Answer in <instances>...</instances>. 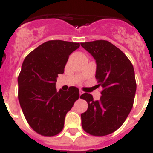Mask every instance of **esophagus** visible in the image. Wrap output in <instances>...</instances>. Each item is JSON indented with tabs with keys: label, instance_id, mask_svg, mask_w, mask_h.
Wrapping results in <instances>:
<instances>
[{
	"label": "esophagus",
	"instance_id": "obj_1",
	"mask_svg": "<svg viewBox=\"0 0 153 153\" xmlns=\"http://www.w3.org/2000/svg\"><path fill=\"white\" fill-rule=\"evenodd\" d=\"M83 93H84V92H83V91H81V90H80V91H79V95H82V94H83Z\"/></svg>",
	"mask_w": 153,
	"mask_h": 153
}]
</instances>
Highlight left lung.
Segmentation results:
<instances>
[{
	"instance_id": "obj_1",
	"label": "left lung",
	"mask_w": 153,
	"mask_h": 153,
	"mask_svg": "<svg viewBox=\"0 0 153 153\" xmlns=\"http://www.w3.org/2000/svg\"><path fill=\"white\" fill-rule=\"evenodd\" d=\"M81 45L95 60L97 86L103 88L99 101L88 93L80 96L88 105L81 115L82 128L90 135L104 136L116 131L132 110L136 91L135 71L126 54L108 41Z\"/></svg>"
}]
</instances>
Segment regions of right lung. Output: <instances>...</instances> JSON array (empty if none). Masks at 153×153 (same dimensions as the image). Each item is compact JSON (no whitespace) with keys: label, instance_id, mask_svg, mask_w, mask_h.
<instances>
[{"label":"right lung","instance_id":"1","mask_svg":"<svg viewBox=\"0 0 153 153\" xmlns=\"http://www.w3.org/2000/svg\"><path fill=\"white\" fill-rule=\"evenodd\" d=\"M80 44L53 40L33 50L24 60L18 78V100L25 119L36 132L54 136L63 129L65 118L79 98L78 88L57 91L69 55Z\"/></svg>","mask_w":153,"mask_h":153}]
</instances>
